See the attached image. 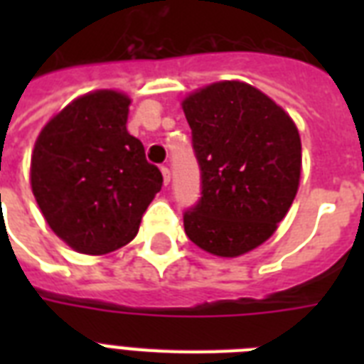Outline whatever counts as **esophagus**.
I'll use <instances>...</instances> for the list:
<instances>
[{
    "label": "esophagus",
    "instance_id": "1",
    "mask_svg": "<svg viewBox=\"0 0 364 364\" xmlns=\"http://www.w3.org/2000/svg\"><path fill=\"white\" fill-rule=\"evenodd\" d=\"M162 177H164V185H170V168L168 166H160Z\"/></svg>",
    "mask_w": 364,
    "mask_h": 364
}]
</instances>
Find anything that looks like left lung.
<instances>
[{
  "label": "left lung",
  "instance_id": "1",
  "mask_svg": "<svg viewBox=\"0 0 364 364\" xmlns=\"http://www.w3.org/2000/svg\"><path fill=\"white\" fill-rule=\"evenodd\" d=\"M202 170V200L183 217L188 240L234 259L276 232L300 185L302 143L289 113L243 81H219L181 102Z\"/></svg>",
  "mask_w": 364,
  "mask_h": 364
}]
</instances>
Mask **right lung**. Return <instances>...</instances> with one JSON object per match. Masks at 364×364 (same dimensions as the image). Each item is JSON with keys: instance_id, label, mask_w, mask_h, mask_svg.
<instances>
[{"instance_id": "obj_1", "label": "right lung", "mask_w": 364, "mask_h": 364, "mask_svg": "<svg viewBox=\"0 0 364 364\" xmlns=\"http://www.w3.org/2000/svg\"><path fill=\"white\" fill-rule=\"evenodd\" d=\"M132 100L92 90L48 119L31 151V193L45 221L73 251L105 255L136 238L162 173L126 130Z\"/></svg>"}]
</instances>
